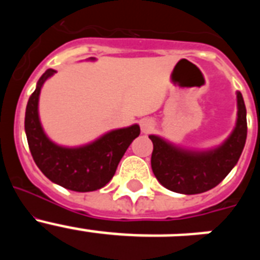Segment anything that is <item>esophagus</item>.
<instances>
[{
    "label": "esophagus",
    "instance_id": "1",
    "mask_svg": "<svg viewBox=\"0 0 260 260\" xmlns=\"http://www.w3.org/2000/svg\"><path fill=\"white\" fill-rule=\"evenodd\" d=\"M141 127L143 133H150L155 127V123H153V121L151 118H143L141 121Z\"/></svg>",
    "mask_w": 260,
    "mask_h": 260
}]
</instances>
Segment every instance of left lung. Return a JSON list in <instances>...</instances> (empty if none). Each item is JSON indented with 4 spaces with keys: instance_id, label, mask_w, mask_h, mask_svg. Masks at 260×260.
Masks as SVG:
<instances>
[{
    "instance_id": "1",
    "label": "left lung",
    "mask_w": 260,
    "mask_h": 260,
    "mask_svg": "<svg viewBox=\"0 0 260 260\" xmlns=\"http://www.w3.org/2000/svg\"><path fill=\"white\" fill-rule=\"evenodd\" d=\"M237 123L231 137L212 151L182 150L150 135L153 143L151 167L164 187L180 194L192 195L208 191L219 185L237 164L246 143V107L237 92Z\"/></svg>"
}]
</instances>
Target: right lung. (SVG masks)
Here are the masks:
<instances>
[{
  "label": "right lung",
  "mask_w": 260,
  "mask_h": 260,
  "mask_svg": "<svg viewBox=\"0 0 260 260\" xmlns=\"http://www.w3.org/2000/svg\"><path fill=\"white\" fill-rule=\"evenodd\" d=\"M56 73L48 69L39 79L26 108L24 130L34 161L52 182L73 190L87 192L102 189L113 178L118 162L135 138L138 125L107 133L87 146L68 148L49 141L39 119V95L45 80Z\"/></svg>",
  "instance_id": "obj_1"
}]
</instances>
